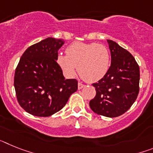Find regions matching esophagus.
Listing matches in <instances>:
<instances>
[{
  "instance_id": "esophagus-1",
  "label": "esophagus",
  "mask_w": 153,
  "mask_h": 153,
  "mask_svg": "<svg viewBox=\"0 0 153 153\" xmlns=\"http://www.w3.org/2000/svg\"><path fill=\"white\" fill-rule=\"evenodd\" d=\"M84 86H85V85L83 84V83H81V82H79V83H78V89H79V90H81V89L83 88Z\"/></svg>"
}]
</instances>
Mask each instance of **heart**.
<instances>
[{
	"mask_svg": "<svg viewBox=\"0 0 153 153\" xmlns=\"http://www.w3.org/2000/svg\"><path fill=\"white\" fill-rule=\"evenodd\" d=\"M66 53H59L56 61L69 76L75 75L78 67V73L84 80L97 82L106 76L110 67L109 51L103 44L75 42L67 47Z\"/></svg>",
	"mask_w": 153,
	"mask_h": 153,
	"instance_id": "obj_1",
	"label": "heart"
}]
</instances>
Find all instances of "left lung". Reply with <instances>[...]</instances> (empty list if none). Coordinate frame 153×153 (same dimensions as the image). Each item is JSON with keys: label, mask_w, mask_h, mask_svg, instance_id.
Here are the masks:
<instances>
[{"label": "left lung", "mask_w": 153, "mask_h": 153, "mask_svg": "<svg viewBox=\"0 0 153 153\" xmlns=\"http://www.w3.org/2000/svg\"><path fill=\"white\" fill-rule=\"evenodd\" d=\"M111 65L103 78L93 83L96 97L90 101L95 113L106 117L121 116L134 103L140 92V67L128 51L107 40Z\"/></svg>", "instance_id": "8db88e82"}]
</instances>
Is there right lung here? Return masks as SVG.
<instances>
[{
	"label": "right lung",
	"instance_id": "1",
	"mask_svg": "<svg viewBox=\"0 0 153 153\" xmlns=\"http://www.w3.org/2000/svg\"><path fill=\"white\" fill-rule=\"evenodd\" d=\"M62 39L48 37L30 46L21 56L14 74V88L20 106L30 114L50 117L66 105L77 90L76 79H65L56 61Z\"/></svg>",
	"mask_w": 153,
	"mask_h": 153
}]
</instances>
